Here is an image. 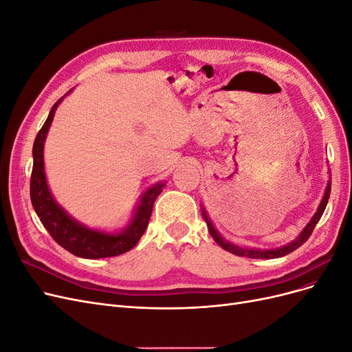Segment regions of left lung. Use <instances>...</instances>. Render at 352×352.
I'll list each match as a JSON object with an SVG mask.
<instances>
[{"label":"left lung","mask_w":352,"mask_h":352,"mask_svg":"<svg viewBox=\"0 0 352 352\" xmlns=\"http://www.w3.org/2000/svg\"><path fill=\"white\" fill-rule=\"evenodd\" d=\"M329 195H330V180H329V184H327L324 197H323V199H322V202H320V206H318L317 212L314 214V217L311 219V221L308 223V225L305 226V229L301 232V235L298 236V239L294 241L292 243L286 245V247H283V248H278V250H265V251H261V250H245V248L235 247V245H233V243H229V242H226V241H223V238L216 232V229L212 228L211 221H210L208 217L206 216V212H202V217H204V220H206V223H207V228H208V230H210V233H211V236L214 238V241L220 245V247H221L223 250H226V251H229V252H232V254H235V255H239V257H248V258H278V257H283V255H287L289 252L295 251L296 248H300L301 245H302L304 242H307V239L311 236V233H313L316 225H317L318 220H320L322 214L324 212V208H326L327 201H329Z\"/></svg>","instance_id":"8db88e82"}]
</instances>
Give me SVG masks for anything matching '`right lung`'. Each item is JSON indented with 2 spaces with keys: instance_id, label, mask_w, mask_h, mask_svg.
<instances>
[{
  "instance_id": "1",
  "label": "right lung",
  "mask_w": 352,
  "mask_h": 352,
  "mask_svg": "<svg viewBox=\"0 0 352 352\" xmlns=\"http://www.w3.org/2000/svg\"><path fill=\"white\" fill-rule=\"evenodd\" d=\"M63 98H60L47 117L44 126L38 132L34 142V167L30 175V201L42 225L48 230L51 238L60 247L67 250L73 255L82 258H104L116 257L123 252L132 250L138 241L141 239L150 221L154 201L162 194L164 188L163 184H158L150 188L141 199V206L138 208L133 221L124 232L119 235H107V233L95 232L83 228L78 221H74L63 211L57 202L52 199L50 189L47 186L44 173V141L48 132V127L54 117L56 109Z\"/></svg>"
}]
</instances>
